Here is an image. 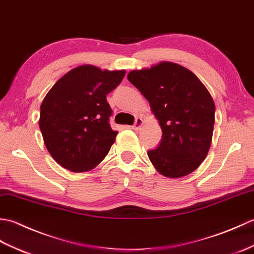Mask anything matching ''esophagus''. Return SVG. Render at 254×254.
Listing matches in <instances>:
<instances>
[{
  "label": "esophagus",
  "mask_w": 254,
  "mask_h": 254,
  "mask_svg": "<svg viewBox=\"0 0 254 254\" xmlns=\"http://www.w3.org/2000/svg\"><path fill=\"white\" fill-rule=\"evenodd\" d=\"M142 126H143V120L141 117H137L136 122H134L133 126H131V128L133 129V130H139V129L141 128Z\"/></svg>",
  "instance_id": "34e87169"
}]
</instances>
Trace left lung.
<instances>
[{"mask_svg":"<svg viewBox=\"0 0 254 254\" xmlns=\"http://www.w3.org/2000/svg\"><path fill=\"white\" fill-rule=\"evenodd\" d=\"M127 79L149 101L162 129V141L148 151L155 170L168 178L194 172L210 150L215 104L192 71L163 61L128 72Z\"/></svg>","mask_w":254,"mask_h":254,"instance_id":"8db88e82","label":"left lung"}]
</instances>
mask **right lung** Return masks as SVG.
<instances>
[{
	"mask_svg": "<svg viewBox=\"0 0 254 254\" xmlns=\"http://www.w3.org/2000/svg\"><path fill=\"white\" fill-rule=\"evenodd\" d=\"M126 70L80 65L61 77L40 106L39 127L44 144L59 164L74 173L93 170L104 160L118 131L109 124L106 94Z\"/></svg>",
	"mask_w": 254,
	"mask_h": 254,
	"instance_id": "right-lung-1",
	"label": "right lung"
}]
</instances>
